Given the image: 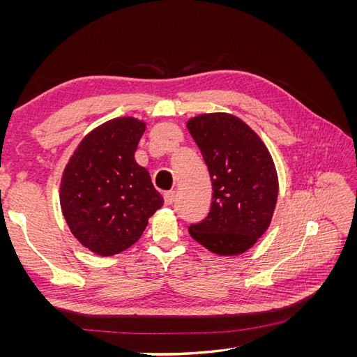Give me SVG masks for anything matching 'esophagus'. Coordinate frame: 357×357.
Here are the masks:
<instances>
[{
    "label": "esophagus",
    "instance_id": "esophagus-1",
    "mask_svg": "<svg viewBox=\"0 0 357 357\" xmlns=\"http://www.w3.org/2000/svg\"><path fill=\"white\" fill-rule=\"evenodd\" d=\"M174 199H176V192L174 190H169V192H167L165 195H164L165 205H171L172 202H174Z\"/></svg>",
    "mask_w": 357,
    "mask_h": 357
}]
</instances>
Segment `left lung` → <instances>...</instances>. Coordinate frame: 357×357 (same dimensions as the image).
I'll return each mask as SVG.
<instances>
[{
  "label": "left lung",
  "mask_w": 357,
  "mask_h": 357,
  "mask_svg": "<svg viewBox=\"0 0 357 357\" xmlns=\"http://www.w3.org/2000/svg\"><path fill=\"white\" fill-rule=\"evenodd\" d=\"M188 129L213 185L207 218L192 223L189 234L213 253L240 255L271 223L278 195L273 158L253 129L232 114H201Z\"/></svg>",
  "instance_id": "left-lung-1"
}]
</instances>
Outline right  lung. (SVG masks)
<instances>
[{
    "label": "right lung",
    "instance_id": "obj_1",
    "mask_svg": "<svg viewBox=\"0 0 357 357\" xmlns=\"http://www.w3.org/2000/svg\"><path fill=\"white\" fill-rule=\"evenodd\" d=\"M146 125L117 117L86 135L61 180V208L91 252L113 256L139 240L164 198L134 153Z\"/></svg>",
    "mask_w": 357,
    "mask_h": 357
}]
</instances>
